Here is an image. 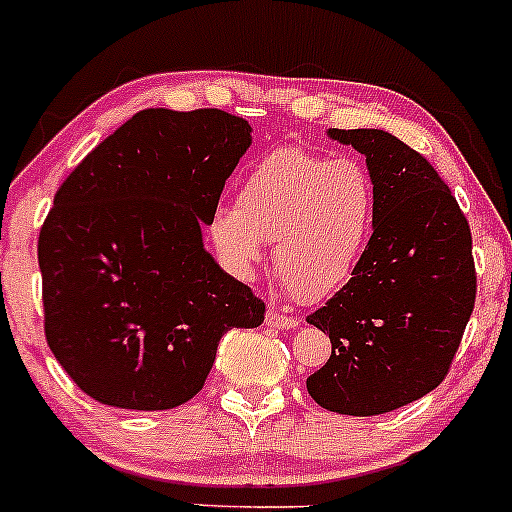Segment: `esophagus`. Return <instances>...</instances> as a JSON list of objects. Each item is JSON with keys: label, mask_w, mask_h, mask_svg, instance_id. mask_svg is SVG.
Wrapping results in <instances>:
<instances>
[{"label": "esophagus", "mask_w": 512, "mask_h": 512, "mask_svg": "<svg viewBox=\"0 0 512 512\" xmlns=\"http://www.w3.org/2000/svg\"><path fill=\"white\" fill-rule=\"evenodd\" d=\"M297 324H300V319L278 312V309H268L266 312V326H271V329H295Z\"/></svg>", "instance_id": "esophagus-1"}]
</instances>
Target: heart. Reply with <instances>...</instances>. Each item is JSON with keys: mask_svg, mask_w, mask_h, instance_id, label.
Masks as SVG:
<instances>
[{"mask_svg": "<svg viewBox=\"0 0 512 512\" xmlns=\"http://www.w3.org/2000/svg\"><path fill=\"white\" fill-rule=\"evenodd\" d=\"M239 205H220L210 239L229 271L249 275L275 239L273 261L302 300H321L353 275L375 225V181L353 157L278 147L251 166Z\"/></svg>", "mask_w": 512, "mask_h": 512, "instance_id": "obj_1", "label": "heart"}]
</instances>
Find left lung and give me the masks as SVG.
Returning a JSON list of instances; mask_svg holds the SVG:
<instances>
[{"label":"left lung","mask_w":512,"mask_h":512,"mask_svg":"<svg viewBox=\"0 0 512 512\" xmlns=\"http://www.w3.org/2000/svg\"><path fill=\"white\" fill-rule=\"evenodd\" d=\"M375 181V225L348 280L307 321L331 358L307 377L326 411L380 416L445 380L476 300L472 232L426 157L387 130L329 128Z\"/></svg>","instance_id":"left-lung-1"}]
</instances>
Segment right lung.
<instances>
[{
  "mask_svg": "<svg viewBox=\"0 0 512 512\" xmlns=\"http://www.w3.org/2000/svg\"><path fill=\"white\" fill-rule=\"evenodd\" d=\"M251 147L217 108H147L55 193L38 237L45 338L91 399L164 411L203 389L220 338L266 304L203 246V225Z\"/></svg>",
  "mask_w": 512,
  "mask_h": 512,
  "instance_id": "1",
  "label": "right lung"
}]
</instances>
